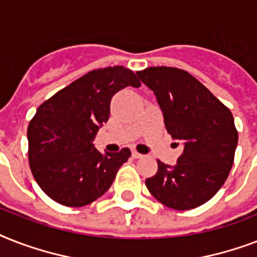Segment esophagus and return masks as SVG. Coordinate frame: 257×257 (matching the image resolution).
Masks as SVG:
<instances>
[{
    "label": "esophagus",
    "instance_id": "1",
    "mask_svg": "<svg viewBox=\"0 0 257 257\" xmlns=\"http://www.w3.org/2000/svg\"><path fill=\"white\" fill-rule=\"evenodd\" d=\"M132 157L133 159H140V157H143V155L137 152V151H132Z\"/></svg>",
    "mask_w": 257,
    "mask_h": 257
}]
</instances>
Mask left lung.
<instances>
[{
    "mask_svg": "<svg viewBox=\"0 0 257 257\" xmlns=\"http://www.w3.org/2000/svg\"><path fill=\"white\" fill-rule=\"evenodd\" d=\"M137 76L156 94L172 139L184 144L177 164L157 160L156 175L145 185L165 207H200L223 187L233 165L239 135L231 110L187 70L151 66Z\"/></svg>",
    "mask_w": 257,
    "mask_h": 257,
    "instance_id": "obj_1",
    "label": "left lung"
}]
</instances>
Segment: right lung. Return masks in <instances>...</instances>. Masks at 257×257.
<instances>
[{
    "label": "right lung",
    "mask_w": 257,
    "mask_h": 257,
    "mask_svg": "<svg viewBox=\"0 0 257 257\" xmlns=\"http://www.w3.org/2000/svg\"><path fill=\"white\" fill-rule=\"evenodd\" d=\"M141 82L124 66L94 69L44 101L28 126L30 171L42 191L65 207H84L102 196L131 151L102 155L92 141L110 113V100Z\"/></svg>",
    "instance_id": "1"
}]
</instances>
